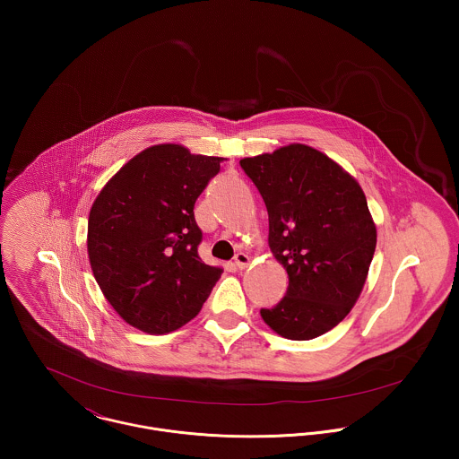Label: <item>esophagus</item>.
<instances>
[{"label": "esophagus", "instance_id": "esophagus-1", "mask_svg": "<svg viewBox=\"0 0 459 459\" xmlns=\"http://www.w3.org/2000/svg\"><path fill=\"white\" fill-rule=\"evenodd\" d=\"M235 264H237L240 270H244V268H247V266L251 264V258H249L246 253H237V255H235Z\"/></svg>", "mask_w": 459, "mask_h": 459}]
</instances>
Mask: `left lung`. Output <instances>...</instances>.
I'll return each instance as SVG.
<instances>
[{"label": "left lung", "instance_id": "1", "mask_svg": "<svg viewBox=\"0 0 459 459\" xmlns=\"http://www.w3.org/2000/svg\"><path fill=\"white\" fill-rule=\"evenodd\" d=\"M268 212V246L288 272L282 300L262 309L279 335L309 341L341 324L364 288L377 224L359 182L313 146L293 143L240 160Z\"/></svg>", "mask_w": 459, "mask_h": 459}]
</instances>
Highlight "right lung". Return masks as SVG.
<instances>
[{"label":"right lung","mask_w":459,"mask_h":459,"mask_svg":"<svg viewBox=\"0 0 459 459\" xmlns=\"http://www.w3.org/2000/svg\"><path fill=\"white\" fill-rule=\"evenodd\" d=\"M222 157L166 143L139 152L102 187L88 217V258L113 309L146 333L201 311L222 268L201 262L195 203Z\"/></svg>","instance_id":"1"}]
</instances>
